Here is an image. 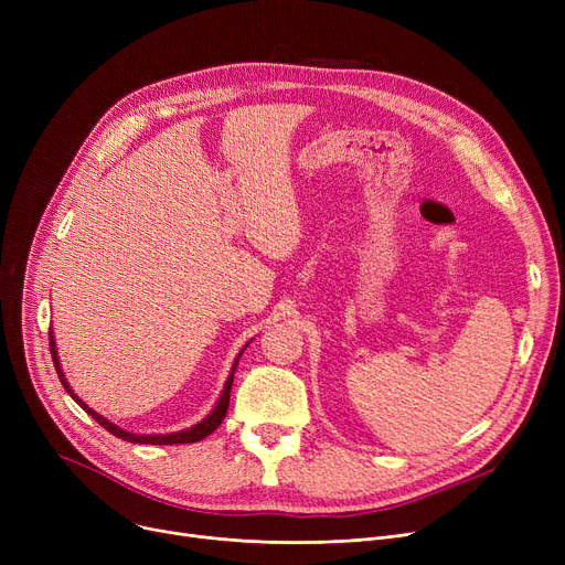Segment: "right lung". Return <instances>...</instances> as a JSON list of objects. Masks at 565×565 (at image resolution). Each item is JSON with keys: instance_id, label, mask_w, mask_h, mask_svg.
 <instances>
[{"instance_id": "1", "label": "right lung", "mask_w": 565, "mask_h": 565, "mask_svg": "<svg viewBox=\"0 0 565 565\" xmlns=\"http://www.w3.org/2000/svg\"><path fill=\"white\" fill-rule=\"evenodd\" d=\"M50 352H52V362H54L56 375H58V380H62L64 390L75 398V403H77L79 407H84V409L88 412V417H94V419H96L105 430H109L111 435L121 437V439H126V441H135V444H192V441H199V439L207 437V435H211L213 430H217V426H220V424L224 422V417H226L228 398H231V387H233V371H235V366H233V371H231V375H228V380H226V384H224L222 398L217 401L215 409H213L211 414H207V417H205L201 424H196V426H192V428H188V430H181V433H171V435H135V433H126L124 428H118V426L109 424L105 417H100L98 412H94L92 407H86V403H84L79 396H75V394H73V390L68 387V382H66V377H64V373H62V366H58V360H56V348H54L52 332H50ZM235 364H237V360H235Z\"/></svg>"}]
</instances>
